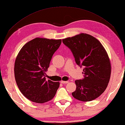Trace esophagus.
<instances>
[{"instance_id":"obj_1","label":"esophagus","mask_w":125,"mask_h":125,"mask_svg":"<svg viewBox=\"0 0 125 125\" xmlns=\"http://www.w3.org/2000/svg\"><path fill=\"white\" fill-rule=\"evenodd\" d=\"M60 83H62V84H66V83H69V81H60Z\"/></svg>"}]
</instances>
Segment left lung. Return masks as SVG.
Here are the masks:
<instances>
[{
  "label": "left lung",
  "instance_id": "obj_1",
  "mask_svg": "<svg viewBox=\"0 0 125 125\" xmlns=\"http://www.w3.org/2000/svg\"><path fill=\"white\" fill-rule=\"evenodd\" d=\"M62 42L72 52L76 64L84 67V78L75 81L76 89L73 96L84 102L96 99L105 91L111 76L105 49L97 39L85 33L64 39Z\"/></svg>",
  "mask_w": 125,
  "mask_h": 125
}]
</instances>
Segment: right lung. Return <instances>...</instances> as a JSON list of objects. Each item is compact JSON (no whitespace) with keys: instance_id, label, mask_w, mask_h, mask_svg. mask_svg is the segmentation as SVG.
<instances>
[{"instance_id":"add662e5","label":"right lung","mask_w":125,"mask_h":125,"mask_svg":"<svg viewBox=\"0 0 125 125\" xmlns=\"http://www.w3.org/2000/svg\"><path fill=\"white\" fill-rule=\"evenodd\" d=\"M61 43V39L36 38L26 42L16 56L14 65L16 84L22 95L34 103L50 101L60 86L59 82L46 80L45 75Z\"/></svg>"}]
</instances>
